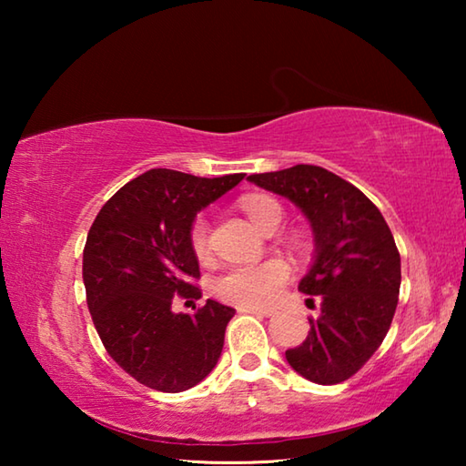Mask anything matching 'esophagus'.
<instances>
[{"label": "esophagus", "instance_id": "1", "mask_svg": "<svg viewBox=\"0 0 466 466\" xmlns=\"http://www.w3.org/2000/svg\"><path fill=\"white\" fill-rule=\"evenodd\" d=\"M238 312L258 314V317H271L275 310L273 309H263V306H238Z\"/></svg>", "mask_w": 466, "mask_h": 466}]
</instances>
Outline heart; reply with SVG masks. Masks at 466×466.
Returning <instances> with one entry per match:
<instances>
[{"label": "heart", "instance_id": "b5f03b06", "mask_svg": "<svg viewBox=\"0 0 466 466\" xmlns=\"http://www.w3.org/2000/svg\"><path fill=\"white\" fill-rule=\"evenodd\" d=\"M244 211L258 230L267 232L281 224V205L267 197H255L244 203ZM191 248L199 258L208 255L209 230L205 219H195L191 226ZM289 279V267L281 261H265L257 265H236L224 271L214 283V291L224 302L236 306H267L281 294Z\"/></svg>", "mask_w": 466, "mask_h": 466}]
</instances>
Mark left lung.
<instances>
[{
  "label": "left lung",
  "mask_w": 466,
  "mask_h": 466,
  "mask_svg": "<svg viewBox=\"0 0 466 466\" xmlns=\"http://www.w3.org/2000/svg\"><path fill=\"white\" fill-rule=\"evenodd\" d=\"M250 183L299 208L314 234V263L299 281L319 296L302 345L286 351L306 380L339 384L351 378L384 341L397 310L400 255L380 209L360 191L312 164L250 175Z\"/></svg>",
  "instance_id": "8db88e82"
}]
</instances>
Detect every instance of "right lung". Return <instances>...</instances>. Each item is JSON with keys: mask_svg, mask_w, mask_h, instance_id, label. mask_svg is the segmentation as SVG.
<instances>
[{"mask_svg": "<svg viewBox=\"0 0 466 466\" xmlns=\"http://www.w3.org/2000/svg\"><path fill=\"white\" fill-rule=\"evenodd\" d=\"M242 178L152 168L110 197L90 228L82 275L92 322L108 356L149 389H193L222 356L236 310L216 299L195 314L172 304L201 298L193 283L201 275L191 248L195 216Z\"/></svg>", "mask_w": 466, "mask_h": 466, "instance_id": "1", "label": "right lung"}]
</instances>
